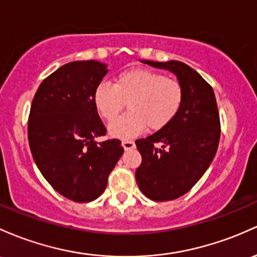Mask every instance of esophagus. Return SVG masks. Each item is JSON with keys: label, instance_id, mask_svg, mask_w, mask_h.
<instances>
[{"label": "esophagus", "instance_id": "esophagus-1", "mask_svg": "<svg viewBox=\"0 0 257 257\" xmlns=\"http://www.w3.org/2000/svg\"><path fill=\"white\" fill-rule=\"evenodd\" d=\"M122 145L124 148V150H132V149L135 148V143L133 140H123Z\"/></svg>", "mask_w": 257, "mask_h": 257}]
</instances>
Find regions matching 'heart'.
Listing matches in <instances>:
<instances>
[{"label":"heart","instance_id":"b5f03b06","mask_svg":"<svg viewBox=\"0 0 257 257\" xmlns=\"http://www.w3.org/2000/svg\"><path fill=\"white\" fill-rule=\"evenodd\" d=\"M98 113L112 122L125 102L130 112L109 125L112 137L129 139L149 131L170 125L184 101V89L177 79L148 68H132L119 73L114 84L101 81L94 92Z\"/></svg>","mask_w":257,"mask_h":257}]
</instances>
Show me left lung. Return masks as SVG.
Here are the masks:
<instances>
[{
  "mask_svg": "<svg viewBox=\"0 0 257 257\" xmlns=\"http://www.w3.org/2000/svg\"><path fill=\"white\" fill-rule=\"evenodd\" d=\"M168 69L184 89V101L170 125L135 144L142 165L135 172L138 187L154 201H168L188 193L212 162L221 122L212 86L196 70L179 61H144Z\"/></svg>",
  "mask_w": 257,
  "mask_h": 257,
  "instance_id": "1",
  "label": "left lung"
}]
</instances>
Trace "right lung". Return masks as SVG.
Masks as SVG:
<instances>
[{
	"mask_svg": "<svg viewBox=\"0 0 257 257\" xmlns=\"http://www.w3.org/2000/svg\"><path fill=\"white\" fill-rule=\"evenodd\" d=\"M106 64L75 61L45 78L36 90L28 119V140L36 166L57 193L89 202L105 191L123 155L120 140L97 143L106 135L94 92Z\"/></svg>",
	"mask_w": 257,
	"mask_h": 257,
	"instance_id": "right-lung-1",
	"label": "right lung"
}]
</instances>
